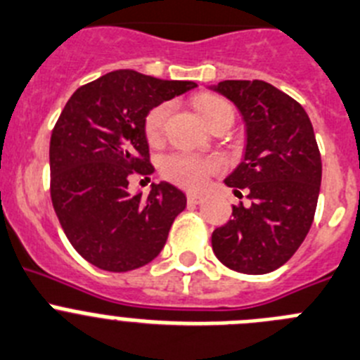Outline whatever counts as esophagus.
I'll return each instance as SVG.
<instances>
[{"label": "esophagus", "instance_id": "obj_1", "mask_svg": "<svg viewBox=\"0 0 360 360\" xmlns=\"http://www.w3.org/2000/svg\"><path fill=\"white\" fill-rule=\"evenodd\" d=\"M188 204H200L204 200L202 195H197V193H188Z\"/></svg>", "mask_w": 360, "mask_h": 360}]
</instances>
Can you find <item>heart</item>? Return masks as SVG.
Wrapping results in <instances>:
<instances>
[{"label":"heart","instance_id":"1","mask_svg":"<svg viewBox=\"0 0 360 360\" xmlns=\"http://www.w3.org/2000/svg\"><path fill=\"white\" fill-rule=\"evenodd\" d=\"M195 105L206 124H212L213 120L222 112H233L224 100L215 98V96H199L195 100ZM170 111H172L170 103H161L147 115L145 134H147V140L150 143H158L161 140ZM219 168L220 163L217 160H206V158L193 156V154H186V152H177V154L165 158L163 165H161V172L167 179L179 184V186L188 188V190H199Z\"/></svg>","mask_w":360,"mask_h":360}]
</instances>
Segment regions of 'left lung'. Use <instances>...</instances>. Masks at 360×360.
Masks as SVG:
<instances>
[{
  "mask_svg": "<svg viewBox=\"0 0 360 360\" xmlns=\"http://www.w3.org/2000/svg\"><path fill=\"white\" fill-rule=\"evenodd\" d=\"M210 89L235 103L245 125L244 158L224 179L249 206L212 235L215 257L244 274H265L292 257L312 226L321 154L309 115L264 80H224Z\"/></svg>",
  "mask_w": 360,
  "mask_h": 360,
  "instance_id": "left-lung-1",
  "label": "left lung"
}]
</instances>
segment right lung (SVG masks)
<instances>
[{
	"mask_svg": "<svg viewBox=\"0 0 360 360\" xmlns=\"http://www.w3.org/2000/svg\"><path fill=\"white\" fill-rule=\"evenodd\" d=\"M197 87L116 70L79 87L50 140L51 202L68 240L95 267L125 273L158 257L186 195L152 184L147 197L129 192L132 174H148L147 115Z\"/></svg>",
	"mask_w": 360,
	"mask_h": 360,
	"instance_id": "add662e5",
	"label": "right lung"
}]
</instances>
